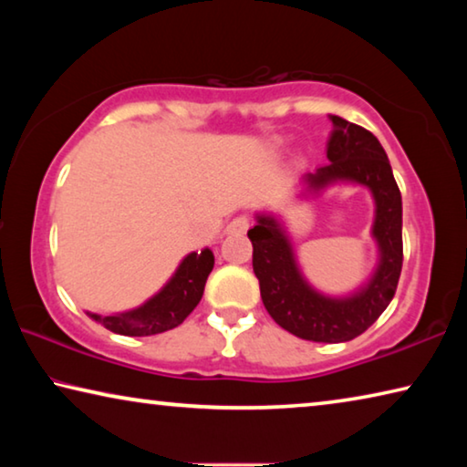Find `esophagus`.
Wrapping results in <instances>:
<instances>
[{"label": "esophagus", "instance_id": "1", "mask_svg": "<svg viewBox=\"0 0 467 467\" xmlns=\"http://www.w3.org/2000/svg\"><path fill=\"white\" fill-rule=\"evenodd\" d=\"M247 228H249V218L247 216H236V218H233L231 223H228V226H226V234H243V233H247Z\"/></svg>", "mask_w": 467, "mask_h": 467}]
</instances>
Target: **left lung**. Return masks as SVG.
I'll return each mask as SVG.
<instances>
[{"instance_id":"8db88e82","label":"left lung","mask_w":467,"mask_h":467,"mask_svg":"<svg viewBox=\"0 0 467 467\" xmlns=\"http://www.w3.org/2000/svg\"><path fill=\"white\" fill-rule=\"evenodd\" d=\"M334 130L327 140V161L300 175L298 200H311L334 185L367 187L375 202L370 236L377 244V265L367 282L344 296L313 286L300 270L295 244L284 220L257 212L247 236L253 243V272L272 319L296 337L311 342H350L367 331L391 303L404 262L401 244V193L383 146L360 125L329 115Z\"/></svg>"}]
</instances>
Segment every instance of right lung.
Here are the masks:
<instances>
[{
  "instance_id": "right-lung-1",
  "label": "right lung",
  "mask_w": 467,
  "mask_h": 467,
  "mask_svg": "<svg viewBox=\"0 0 467 467\" xmlns=\"http://www.w3.org/2000/svg\"><path fill=\"white\" fill-rule=\"evenodd\" d=\"M212 267H214L212 249L205 247L202 253L192 251L181 259L175 274L171 275L167 284L136 309L113 315L86 311V315L119 336L141 337L162 334V331L181 326L187 315L195 309L202 300L205 280H208Z\"/></svg>"
}]
</instances>
